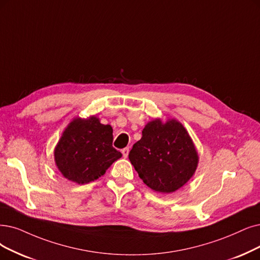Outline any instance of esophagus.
<instances>
[{
	"instance_id": "1",
	"label": "esophagus",
	"mask_w": 260,
	"mask_h": 260,
	"mask_svg": "<svg viewBox=\"0 0 260 260\" xmlns=\"http://www.w3.org/2000/svg\"><path fill=\"white\" fill-rule=\"evenodd\" d=\"M121 153H122V157H123V158H127L128 154H129V148H128V147L123 148V149L121 150Z\"/></svg>"
}]
</instances>
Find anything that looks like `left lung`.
Here are the masks:
<instances>
[{"label": "left lung", "mask_w": 260, "mask_h": 260, "mask_svg": "<svg viewBox=\"0 0 260 260\" xmlns=\"http://www.w3.org/2000/svg\"><path fill=\"white\" fill-rule=\"evenodd\" d=\"M129 160L151 190L172 193L192 178L199 154L188 131L178 120L153 119L133 145Z\"/></svg>", "instance_id": "1"}]
</instances>
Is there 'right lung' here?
<instances>
[{"mask_svg": "<svg viewBox=\"0 0 260 260\" xmlns=\"http://www.w3.org/2000/svg\"><path fill=\"white\" fill-rule=\"evenodd\" d=\"M113 129L96 116L75 118L59 139L54 160L65 178L79 184L94 181L121 157L112 146Z\"/></svg>", "mask_w": 260, "mask_h": 260, "instance_id": "add662e5", "label": "right lung"}]
</instances>
